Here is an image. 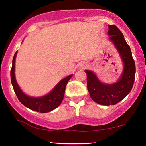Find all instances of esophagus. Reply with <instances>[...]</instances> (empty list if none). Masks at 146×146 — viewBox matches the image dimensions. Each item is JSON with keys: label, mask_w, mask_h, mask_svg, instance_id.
Returning <instances> with one entry per match:
<instances>
[{"label": "esophagus", "mask_w": 146, "mask_h": 146, "mask_svg": "<svg viewBox=\"0 0 146 146\" xmlns=\"http://www.w3.org/2000/svg\"><path fill=\"white\" fill-rule=\"evenodd\" d=\"M86 66V64L83 62V63H81L80 64V68H84Z\"/></svg>", "instance_id": "esophagus-1"}]
</instances>
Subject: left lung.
Returning <instances> with one entry per match:
<instances>
[{"mask_svg":"<svg viewBox=\"0 0 146 146\" xmlns=\"http://www.w3.org/2000/svg\"><path fill=\"white\" fill-rule=\"evenodd\" d=\"M109 39L118 52L123 64L122 73L116 82L103 83L91 70H85L87 74V88L91 98L101 105H114L129 93L135 80V66L130 47L123 34L115 25H108Z\"/></svg>","mask_w":146,"mask_h":146,"instance_id":"8db88e82","label":"left lung"}]
</instances>
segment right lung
Instances as JSON below:
<instances>
[{
    "mask_svg": "<svg viewBox=\"0 0 146 146\" xmlns=\"http://www.w3.org/2000/svg\"><path fill=\"white\" fill-rule=\"evenodd\" d=\"M17 51L13 59V65L11 71V78L13 89L18 99L24 106L31 110L40 113H47L58 107L62 101L66 86L68 82L73 74L69 75L61 80L54 88L47 94L40 97L29 96L21 89L15 78V60Z\"/></svg>",
    "mask_w": 146,
    "mask_h": 146,
    "instance_id": "right-lung-1",
    "label": "right lung"
}]
</instances>
